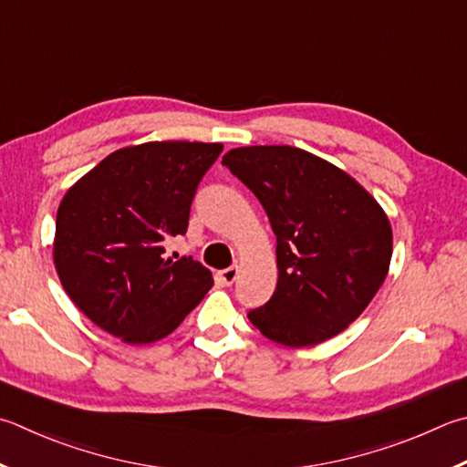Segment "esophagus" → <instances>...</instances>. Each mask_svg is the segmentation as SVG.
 I'll return each instance as SVG.
<instances>
[{
	"label": "esophagus",
	"instance_id": "obj_1",
	"mask_svg": "<svg viewBox=\"0 0 467 467\" xmlns=\"http://www.w3.org/2000/svg\"><path fill=\"white\" fill-rule=\"evenodd\" d=\"M218 277L224 285H233L236 282V277H239V267L233 265V267H226L223 271H218Z\"/></svg>",
	"mask_w": 467,
	"mask_h": 467
}]
</instances>
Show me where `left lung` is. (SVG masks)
<instances>
[{
    "mask_svg": "<svg viewBox=\"0 0 467 467\" xmlns=\"http://www.w3.org/2000/svg\"><path fill=\"white\" fill-rule=\"evenodd\" d=\"M223 165L255 193L277 241L275 292L247 315L253 327L285 347L341 333L388 275L386 212L351 175L296 147L233 149Z\"/></svg>",
    "mask_w": 467,
    "mask_h": 467,
    "instance_id": "left-lung-1",
    "label": "left lung"
}]
</instances>
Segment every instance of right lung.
Masks as SVG:
<instances>
[{"label": "right lung", "instance_id": "obj_1", "mask_svg": "<svg viewBox=\"0 0 467 467\" xmlns=\"http://www.w3.org/2000/svg\"><path fill=\"white\" fill-rule=\"evenodd\" d=\"M220 142H145L114 150L57 212L58 279L83 315L130 345L155 343L182 325L214 284L192 257L167 259L188 231L192 200Z\"/></svg>", "mask_w": 467, "mask_h": 467}]
</instances>
